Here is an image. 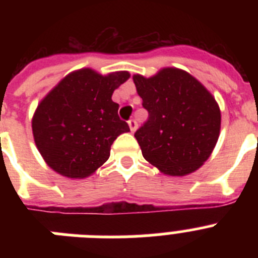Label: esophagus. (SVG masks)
<instances>
[{
    "label": "esophagus",
    "mask_w": 258,
    "mask_h": 258,
    "mask_svg": "<svg viewBox=\"0 0 258 258\" xmlns=\"http://www.w3.org/2000/svg\"><path fill=\"white\" fill-rule=\"evenodd\" d=\"M127 124H129V127H131V132H136L137 121H136V120H134V118L129 120V121H127Z\"/></svg>",
    "instance_id": "obj_1"
}]
</instances>
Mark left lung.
<instances>
[{
	"label": "left lung",
	"instance_id": "8db88e82",
	"mask_svg": "<svg viewBox=\"0 0 258 258\" xmlns=\"http://www.w3.org/2000/svg\"><path fill=\"white\" fill-rule=\"evenodd\" d=\"M147 121L134 133L146 160L174 177L199 169L218 141L221 112L213 95L186 71L134 75Z\"/></svg>",
	"mask_w": 258,
	"mask_h": 258
}]
</instances>
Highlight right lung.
<instances>
[{
    "mask_svg": "<svg viewBox=\"0 0 258 258\" xmlns=\"http://www.w3.org/2000/svg\"><path fill=\"white\" fill-rule=\"evenodd\" d=\"M129 77L126 71L103 76L83 68L67 75L40 102L32 132L51 169L68 178H85L108 160L113 141L131 131L112 101L113 90Z\"/></svg>",
    "mask_w": 258,
    "mask_h": 258,
    "instance_id": "add662e5",
    "label": "right lung"
}]
</instances>
